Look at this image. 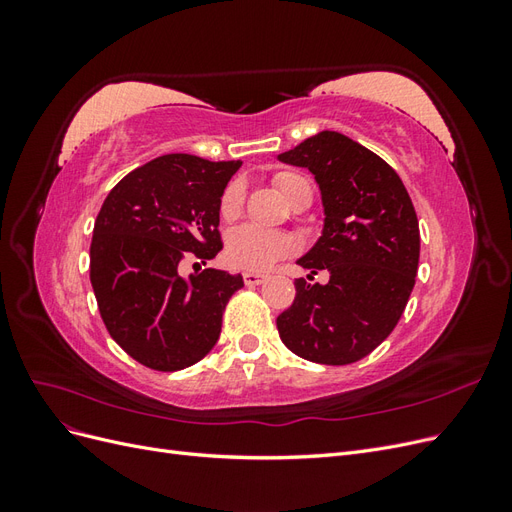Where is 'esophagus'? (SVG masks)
<instances>
[{"mask_svg":"<svg viewBox=\"0 0 512 512\" xmlns=\"http://www.w3.org/2000/svg\"><path fill=\"white\" fill-rule=\"evenodd\" d=\"M267 280H269L267 273H254V271H245L243 273L245 286H258V284H265Z\"/></svg>","mask_w":512,"mask_h":512,"instance_id":"34e87169","label":"esophagus"}]
</instances>
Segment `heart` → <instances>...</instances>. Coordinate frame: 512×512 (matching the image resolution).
I'll list each match as a JSON object with an SVG mask.
<instances>
[{
  "label": "heart",
  "mask_w": 512,
  "mask_h": 512,
  "mask_svg": "<svg viewBox=\"0 0 512 512\" xmlns=\"http://www.w3.org/2000/svg\"><path fill=\"white\" fill-rule=\"evenodd\" d=\"M303 179L292 173H280L275 177V188L280 194L290 200L294 188ZM243 185L232 181L226 185V190L220 198V215L224 220H235L243 209ZM297 245L294 239L284 235V232L265 230L252 224H243L235 228L226 239V260L230 267L243 271H265L273 267L277 260L290 256Z\"/></svg>",
  "instance_id": "b5f03b06"
}]
</instances>
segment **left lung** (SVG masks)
<instances>
[{
    "instance_id": "obj_1",
    "label": "left lung",
    "mask_w": 512,
    "mask_h": 512,
    "mask_svg": "<svg viewBox=\"0 0 512 512\" xmlns=\"http://www.w3.org/2000/svg\"><path fill=\"white\" fill-rule=\"evenodd\" d=\"M280 160L309 168L320 185L322 237L299 265L331 277L294 280L277 331L305 361L356 363L391 335L410 299L421 254L414 205L389 164L339 132H318Z\"/></svg>"
}]
</instances>
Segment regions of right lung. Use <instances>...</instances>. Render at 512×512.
<instances>
[{
	"label": "right lung",
	"instance_id": "right-lung-1",
	"mask_svg": "<svg viewBox=\"0 0 512 512\" xmlns=\"http://www.w3.org/2000/svg\"><path fill=\"white\" fill-rule=\"evenodd\" d=\"M241 160L168 153L132 170L108 192L89 250L100 316L134 361L156 371L198 363L215 346L241 275L220 269L181 277L185 258L222 250L220 198ZM200 269V267H198Z\"/></svg>",
	"mask_w": 512,
	"mask_h": 512
}]
</instances>
